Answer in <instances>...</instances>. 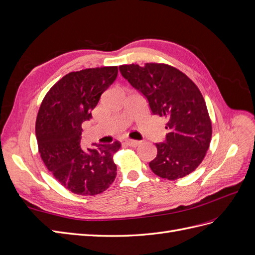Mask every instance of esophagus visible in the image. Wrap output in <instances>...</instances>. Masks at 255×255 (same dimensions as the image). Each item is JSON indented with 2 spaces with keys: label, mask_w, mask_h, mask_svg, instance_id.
<instances>
[{
  "label": "esophagus",
  "mask_w": 255,
  "mask_h": 255,
  "mask_svg": "<svg viewBox=\"0 0 255 255\" xmlns=\"http://www.w3.org/2000/svg\"><path fill=\"white\" fill-rule=\"evenodd\" d=\"M126 142H127V144L129 145V146H137L138 144H140V141H139V140H133V139H127Z\"/></svg>",
  "instance_id": "esophagus-1"
}]
</instances>
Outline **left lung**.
<instances>
[{
  "instance_id": "left-lung-1",
  "label": "left lung",
  "mask_w": 255,
  "mask_h": 255,
  "mask_svg": "<svg viewBox=\"0 0 255 255\" xmlns=\"http://www.w3.org/2000/svg\"><path fill=\"white\" fill-rule=\"evenodd\" d=\"M123 78L146 98L154 115L167 120L165 142L155 143L151 170L167 180L188 175L202 163L212 139V122L202 94L186 74L166 64L122 65Z\"/></svg>"
}]
</instances>
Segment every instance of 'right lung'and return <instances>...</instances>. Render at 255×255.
Listing matches in <instances>:
<instances>
[{
  "label": "right lung",
  "instance_id": "1",
  "mask_svg": "<svg viewBox=\"0 0 255 255\" xmlns=\"http://www.w3.org/2000/svg\"><path fill=\"white\" fill-rule=\"evenodd\" d=\"M117 74V66L68 73L48 91L38 112L36 137L41 159L73 194H101L117 175L113 156L120 149L119 141L81 148L82 123L91 119V111Z\"/></svg>",
  "mask_w": 255,
  "mask_h": 255
}]
</instances>
